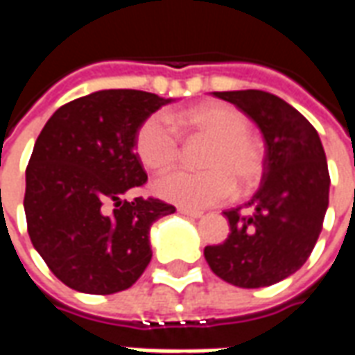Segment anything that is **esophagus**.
Instances as JSON below:
<instances>
[{"instance_id":"esophagus-1","label":"esophagus","mask_w":355,"mask_h":355,"mask_svg":"<svg viewBox=\"0 0 355 355\" xmlns=\"http://www.w3.org/2000/svg\"><path fill=\"white\" fill-rule=\"evenodd\" d=\"M178 213L184 216H190V218H200V216L203 215L201 211H193V209H186V207L178 209Z\"/></svg>"}]
</instances>
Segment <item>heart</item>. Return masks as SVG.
I'll use <instances>...</instances> for the list:
<instances>
[{"label":"heart","instance_id":"heart-1","mask_svg":"<svg viewBox=\"0 0 355 355\" xmlns=\"http://www.w3.org/2000/svg\"><path fill=\"white\" fill-rule=\"evenodd\" d=\"M178 123L201 139L213 142L203 157L207 171L175 169L155 178L154 192L165 201L186 209L223 203L236 192L259 186L264 155L249 139V117L230 104H207L178 116ZM137 154L148 169H165L180 155V135L167 114L157 112L144 119L137 132Z\"/></svg>","mask_w":355,"mask_h":355}]
</instances>
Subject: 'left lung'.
Segmentation results:
<instances>
[{"label": "left lung", "mask_w": 355, "mask_h": 355, "mask_svg": "<svg viewBox=\"0 0 355 355\" xmlns=\"http://www.w3.org/2000/svg\"><path fill=\"white\" fill-rule=\"evenodd\" d=\"M213 94L259 125L266 155L261 188L247 201L253 215L224 211L230 234L205 247V261L236 287H268L295 274L320 238L331 184L325 152L312 123L279 96L257 89Z\"/></svg>", "instance_id": "8db88e82"}]
</instances>
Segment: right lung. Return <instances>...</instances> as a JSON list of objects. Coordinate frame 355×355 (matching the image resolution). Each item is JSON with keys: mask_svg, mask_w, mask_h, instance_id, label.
I'll use <instances>...</instances> for the list:
<instances>
[{"mask_svg": "<svg viewBox=\"0 0 355 355\" xmlns=\"http://www.w3.org/2000/svg\"><path fill=\"white\" fill-rule=\"evenodd\" d=\"M171 98L106 89L49 117L26 167L28 234L60 282L89 295L131 287L152 261L150 226L175 207L154 198L123 200L146 182L137 132Z\"/></svg>", "mask_w": 355, "mask_h": 355, "instance_id": "1", "label": "right lung"}]
</instances>
